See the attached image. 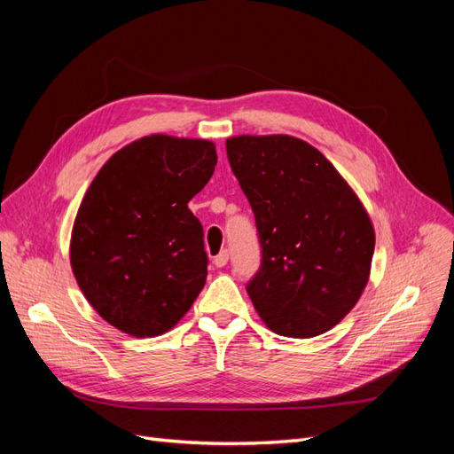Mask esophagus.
Wrapping results in <instances>:
<instances>
[{"label": "esophagus", "instance_id": "obj_1", "mask_svg": "<svg viewBox=\"0 0 454 454\" xmlns=\"http://www.w3.org/2000/svg\"><path fill=\"white\" fill-rule=\"evenodd\" d=\"M227 261H229V252H227V250H222V252H219V254L214 257V265L222 269V267L227 265Z\"/></svg>", "mask_w": 454, "mask_h": 454}]
</instances>
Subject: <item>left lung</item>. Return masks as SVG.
Returning <instances> with one entry per match:
<instances>
[{"label":"left lung","instance_id":"left-lung-1","mask_svg":"<svg viewBox=\"0 0 454 454\" xmlns=\"http://www.w3.org/2000/svg\"><path fill=\"white\" fill-rule=\"evenodd\" d=\"M248 197L261 265L246 286L274 333L316 337L358 303L375 252L362 200L318 149L286 134L225 142Z\"/></svg>","mask_w":454,"mask_h":454}]
</instances>
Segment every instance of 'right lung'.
<instances>
[{
	"instance_id": "add662e5",
	"label": "right lung",
	"mask_w": 454,
	"mask_h": 454,
	"mask_svg": "<svg viewBox=\"0 0 454 454\" xmlns=\"http://www.w3.org/2000/svg\"><path fill=\"white\" fill-rule=\"evenodd\" d=\"M215 162L208 140L151 134L119 149L87 189L72 231L74 277L122 333H167L204 287L208 255L187 202Z\"/></svg>"
}]
</instances>
